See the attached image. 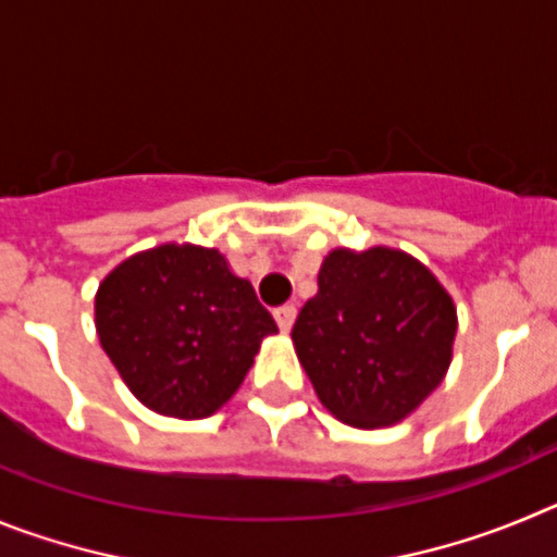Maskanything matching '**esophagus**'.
Listing matches in <instances>:
<instances>
[{
    "mask_svg": "<svg viewBox=\"0 0 557 557\" xmlns=\"http://www.w3.org/2000/svg\"><path fill=\"white\" fill-rule=\"evenodd\" d=\"M295 314H298V309H295L293 304H284V307L275 309V323H278V329H282V332H289V329H293Z\"/></svg>",
    "mask_w": 557,
    "mask_h": 557,
    "instance_id": "obj_1",
    "label": "esophagus"
}]
</instances>
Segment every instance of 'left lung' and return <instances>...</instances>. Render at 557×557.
<instances>
[{
	"label": "left lung",
	"instance_id": "left-lung-1",
	"mask_svg": "<svg viewBox=\"0 0 557 557\" xmlns=\"http://www.w3.org/2000/svg\"><path fill=\"white\" fill-rule=\"evenodd\" d=\"M457 309L405 250L334 248L304 304L293 346L321 405L357 430L405 421L444 382Z\"/></svg>",
	"mask_w": 557,
	"mask_h": 557
}]
</instances>
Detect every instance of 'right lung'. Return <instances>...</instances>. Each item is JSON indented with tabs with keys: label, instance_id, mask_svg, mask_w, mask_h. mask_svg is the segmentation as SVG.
Instances as JSON below:
<instances>
[{
	"label": "right lung",
	"instance_id": "obj_1",
	"mask_svg": "<svg viewBox=\"0 0 557 557\" xmlns=\"http://www.w3.org/2000/svg\"><path fill=\"white\" fill-rule=\"evenodd\" d=\"M102 351L159 416L209 418L239 391L278 332L253 284L218 248L166 243L116 264L95 295Z\"/></svg>",
	"mask_w": 557,
	"mask_h": 557
}]
</instances>
